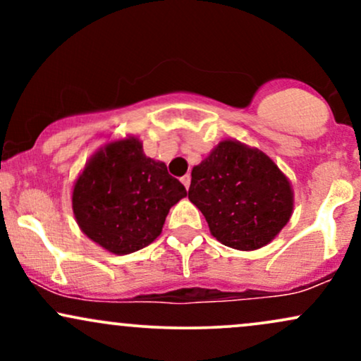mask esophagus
Listing matches in <instances>:
<instances>
[{
    "label": "esophagus",
    "mask_w": 361,
    "mask_h": 361,
    "mask_svg": "<svg viewBox=\"0 0 361 361\" xmlns=\"http://www.w3.org/2000/svg\"><path fill=\"white\" fill-rule=\"evenodd\" d=\"M181 183H183V185H185V188L188 190V188H190V183H192V176H190V175H185L183 178H181Z\"/></svg>",
    "instance_id": "34e87169"
}]
</instances>
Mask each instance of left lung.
I'll return each instance as SVG.
<instances>
[{
	"instance_id": "left-lung-1",
	"label": "left lung",
	"mask_w": 361,
	"mask_h": 361,
	"mask_svg": "<svg viewBox=\"0 0 361 361\" xmlns=\"http://www.w3.org/2000/svg\"><path fill=\"white\" fill-rule=\"evenodd\" d=\"M188 198L224 246L252 251L287 226L293 210L288 178L259 149L222 140L192 169Z\"/></svg>"
}]
</instances>
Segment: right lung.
Listing matches in <instances>:
<instances>
[{
	"mask_svg": "<svg viewBox=\"0 0 361 361\" xmlns=\"http://www.w3.org/2000/svg\"><path fill=\"white\" fill-rule=\"evenodd\" d=\"M185 186L166 164L147 157L137 137L106 144L91 156L73 190V212L91 241L114 255L151 244Z\"/></svg>",
	"mask_w": 361,
	"mask_h": 361,
	"instance_id": "obj_1",
	"label": "right lung"
}]
</instances>
